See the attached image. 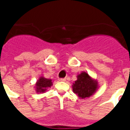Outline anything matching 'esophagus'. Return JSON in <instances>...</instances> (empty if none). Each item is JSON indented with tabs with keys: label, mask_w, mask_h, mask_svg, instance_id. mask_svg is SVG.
I'll list each match as a JSON object with an SVG mask.
<instances>
[{
	"label": "esophagus",
	"mask_w": 130,
	"mask_h": 130,
	"mask_svg": "<svg viewBox=\"0 0 130 130\" xmlns=\"http://www.w3.org/2000/svg\"><path fill=\"white\" fill-rule=\"evenodd\" d=\"M59 81H60V82H65V81H66V79H65V78H61V79H59Z\"/></svg>",
	"instance_id": "34e87169"
}]
</instances>
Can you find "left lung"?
Listing matches in <instances>:
<instances>
[{
  "mask_svg": "<svg viewBox=\"0 0 130 130\" xmlns=\"http://www.w3.org/2000/svg\"><path fill=\"white\" fill-rule=\"evenodd\" d=\"M98 88V82L84 71L77 75V80L72 85L73 92L79 98L83 99L92 96Z\"/></svg>",
  "mask_w": 130,
  "mask_h": 130,
  "instance_id": "obj_1",
  "label": "left lung"
}]
</instances>
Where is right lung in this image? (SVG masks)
I'll return each mask as SVG.
<instances>
[{"label":"right lung","mask_w":130,"mask_h":130,"mask_svg":"<svg viewBox=\"0 0 130 130\" xmlns=\"http://www.w3.org/2000/svg\"><path fill=\"white\" fill-rule=\"evenodd\" d=\"M53 86V82L51 79H47L43 76L39 77L36 83V92L37 93H44L46 91L47 88Z\"/></svg>","instance_id":"add662e5"}]
</instances>
